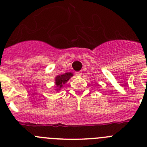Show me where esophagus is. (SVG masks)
<instances>
[{"mask_svg":"<svg viewBox=\"0 0 147 147\" xmlns=\"http://www.w3.org/2000/svg\"><path fill=\"white\" fill-rule=\"evenodd\" d=\"M82 74L81 72H76V76H79H79H82Z\"/></svg>","mask_w":147,"mask_h":147,"instance_id":"34e87169","label":"esophagus"}]
</instances>
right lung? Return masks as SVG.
<instances>
[{"label":"right lung","mask_w":147,"mask_h":147,"mask_svg":"<svg viewBox=\"0 0 147 147\" xmlns=\"http://www.w3.org/2000/svg\"><path fill=\"white\" fill-rule=\"evenodd\" d=\"M74 76L72 73L68 72L65 73L64 74H60L55 76V91L56 92H59L63 87L64 84L71 79V76Z\"/></svg>","instance_id":"obj_1"}]
</instances>
